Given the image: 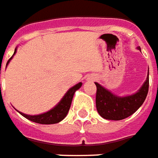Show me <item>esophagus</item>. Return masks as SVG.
I'll return each instance as SVG.
<instances>
[{
  "label": "esophagus",
  "mask_w": 158,
  "mask_h": 158,
  "mask_svg": "<svg viewBox=\"0 0 158 158\" xmlns=\"http://www.w3.org/2000/svg\"><path fill=\"white\" fill-rule=\"evenodd\" d=\"M92 80H96V78H95V77H93V79H92Z\"/></svg>",
  "instance_id": "1"
}]
</instances>
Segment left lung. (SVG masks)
Listing matches in <instances>:
<instances>
[{
	"instance_id": "1",
	"label": "left lung",
	"mask_w": 158,
	"mask_h": 158,
	"mask_svg": "<svg viewBox=\"0 0 158 158\" xmlns=\"http://www.w3.org/2000/svg\"><path fill=\"white\" fill-rule=\"evenodd\" d=\"M95 83L96 105L99 115L108 120H122L134 114L143 103L149 91V73L147 80L138 92L124 97L115 96L97 82Z\"/></svg>"
}]
</instances>
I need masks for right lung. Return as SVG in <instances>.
I'll list each match as a JSON object with an SVG mask.
<instances>
[{
    "label": "right lung",
    "mask_w": 158,
    "mask_h": 158,
    "mask_svg": "<svg viewBox=\"0 0 158 158\" xmlns=\"http://www.w3.org/2000/svg\"><path fill=\"white\" fill-rule=\"evenodd\" d=\"M15 52H16V49H15L14 55L15 54ZM13 56L9 58L7 64L12 59ZM81 82H79V83H77V85L72 87L71 89L67 92L66 95L63 96V98L62 99V101L60 102L55 107L54 109H52L51 110L48 111V112L44 113V114L36 115V116H29V115L23 114L22 112H19V113L21 115H22L24 117H26L28 120L37 123H41V124L57 123L62 121V119H64V117L67 116L68 112L69 110L70 105H71V102L72 99H73V96H74V94H75V92L77 91L78 89L81 88Z\"/></svg>",
    "instance_id": "right-lung-1"
}]
</instances>
